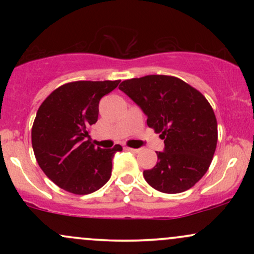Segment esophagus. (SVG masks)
<instances>
[{
    "label": "esophagus",
    "instance_id": "1",
    "mask_svg": "<svg viewBox=\"0 0 254 254\" xmlns=\"http://www.w3.org/2000/svg\"><path fill=\"white\" fill-rule=\"evenodd\" d=\"M124 150H127V151H131V153H139V149H135V148H130L127 147V145H124Z\"/></svg>",
    "mask_w": 254,
    "mask_h": 254
}]
</instances>
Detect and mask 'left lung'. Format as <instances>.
<instances>
[{
  "label": "left lung",
  "instance_id": "left-lung-1",
  "mask_svg": "<svg viewBox=\"0 0 254 254\" xmlns=\"http://www.w3.org/2000/svg\"><path fill=\"white\" fill-rule=\"evenodd\" d=\"M119 89L147 116L148 127L160 133L165 150L157 164L143 172L151 188L180 193L199 182L210 166L217 144V121L205 97L180 78L147 75L130 78Z\"/></svg>",
  "mask_w": 254,
  "mask_h": 254
}]
</instances>
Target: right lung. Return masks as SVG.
<instances>
[{
    "mask_svg": "<svg viewBox=\"0 0 254 254\" xmlns=\"http://www.w3.org/2000/svg\"><path fill=\"white\" fill-rule=\"evenodd\" d=\"M121 81H75L58 87L38 109L32 147L49 179L74 194H88L109 182L112 159L123 150L95 148L87 139L99 115V101Z\"/></svg>",
    "mask_w": 254,
    "mask_h": 254,
    "instance_id": "1",
    "label": "right lung"
}]
</instances>
